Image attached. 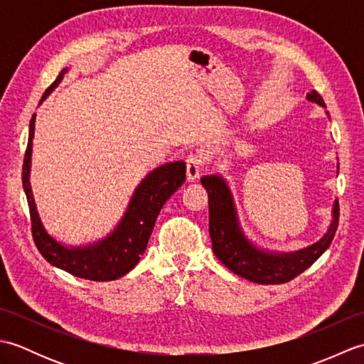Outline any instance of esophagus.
Returning a JSON list of instances; mask_svg holds the SVG:
<instances>
[{
    "label": "esophagus",
    "mask_w": 364,
    "mask_h": 364,
    "mask_svg": "<svg viewBox=\"0 0 364 364\" xmlns=\"http://www.w3.org/2000/svg\"><path fill=\"white\" fill-rule=\"evenodd\" d=\"M203 170V158L202 154L191 153L186 159V173L189 181H196Z\"/></svg>",
    "instance_id": "obj_1"
}]
</instances>
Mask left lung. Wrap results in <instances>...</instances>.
Here are the masks:
<instances>
[{"mask_svg":"<svg viewBox=\"0 0 364 364\" xmlns=\"http://www.w3.org/2000/svg\"><path fill=\"white\" fill-rule=\"evenodd\" d=\"M310 102L326 106L322 97L316 90L306 95ZM203 188L208 192L210 205V236L214 255L231 272L259 284H280L291 282L310 267L321 255L328 249L338 228L339 203L333 205V220L321 241L304 250L291 253L264 252L253 245L239 227L233 197L225 180L219 175L202 178Z\"/></svg>","mask_w":364,"mask_h":364,"instance_id":"1","label":"left lung"}]
</instances>
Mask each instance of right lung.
Here are the masks:
<instances>
[{"instance_id": "obj_1", "label": "right lung", "mask_w": 364, "mask_h": 364, "mask_svg": "<svg viewBox=\"0 0 364 364\" xmlns=\"http://www.w3.org/2000/svg\"><path fill=\"white\" fill-rule=\"evenodd\" d=\"M67 68L59 73L51 86L46 89L41 103L50 95V92L64 78ZM36 114L29 122L28 146L23 159V189L28 198L33 239L42 257L59 269L75 277L92 282H111L128 274L133 269L141 255L145 252L150 235L156 222L161 208L167 198L181 186L186 180V164L183 161L168 162V164L154 168L146 175L134 191L128 210L112 233L103 241L84 247H65L51 237L43 228L38 218L33 191L29 183L31 153H33Z\"/></svg>"}]
</instances>
